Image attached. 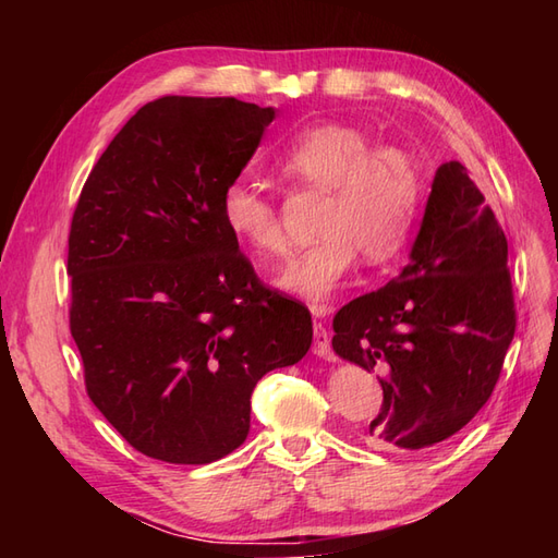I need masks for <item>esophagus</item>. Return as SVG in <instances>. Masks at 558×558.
I'll return each instance as SVG.
<instances>
[{"label": "esophagus", "mask_w": 558, "mask_h": 558, "mask_svg": "<svg viewBox=\"0 0 558 558\" xmlns=\"http://www.w3.org/2000/svg\"><path fill=\"white\" fill-rule=\"evenodd\" d=\"M312 312H314V314H326L328 310H326V307H316V310H312ZM312 351L316 353V356L328 359V361H330V356H332L330 335H328L326 326H324V324H316V320H314V347H312Z\"/></svg>", "instance_id": "obj_1"}]
</instances>
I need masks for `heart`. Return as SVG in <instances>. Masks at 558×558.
Returning <instances> with one entry per match:
<instances>
[{"label":"heart","mask_w":558,"mask_h":558,"mask_svg":"<svg viewBox=\"0 0 558 558\" xmlns=\"http://www.w3.org/2000/svg\"><path fill=\"white\" fill-rule=\"evenodd\" d=\"M277 167L298 189L326 193L316 226L320 240L289 258L275 279L312 310L326 307L356 253L381 263L408 242L421 199L418 165L408 148L373 146L369 134L347 123H318L283 144ZM218 209L232 238L258 256L286 251L277 202L246 179L226 185Z\"/></svg>","instance_id":"b5f03b06"}]
</instances>
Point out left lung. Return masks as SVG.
<instances>
[{"label":"left lung","instance_id":"8db88e82","mask_svg":"<svg viewBox=\"0 0 558 558\" xmlns=\"http://www.w3.org/2000/svg\"><path fill=\"white\" fill-rule=\"evenodd\" d=\"M517 328L508 240L461 162L437 167L410 263L332 318V349L377 373L367 445L433 447L492 398Z\"/></svg>","mask_w":558,"mask_h":558}]
</instances>
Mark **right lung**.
Returning <instances> with one entry per match:
<instances>
[{"instance_id":"obj_1","label":"right lung","mask_w":558,"mask_h":558,"mask_svg":"<svg viewBox=\"0 0 558 558\" xmlns=\"http://www.w3.org/2000/svg\"><path fill=\"white\" fill-rule=\"evenodd\" d=\"M272 118L234 97L154 99L83 183L70 330L88 398L148 459H223L256 384L310 351V310L267 289L218 209Z\"/></svg>"}]
</instances>
